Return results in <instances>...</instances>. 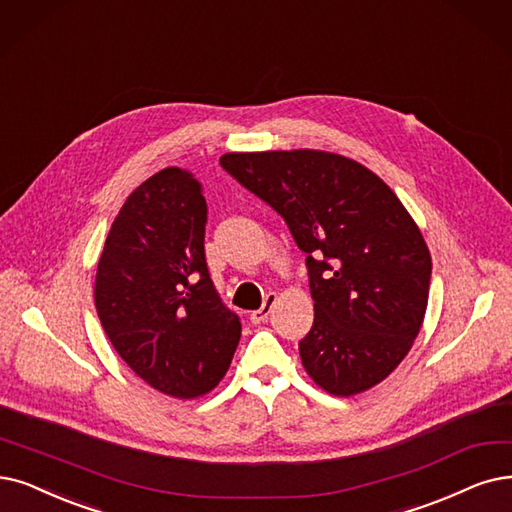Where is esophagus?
<instances>
[{
    "instance_id": "obj_1",
    "label": "esophagus",
    "mask_w": 512,
    "mask_h": 512,
    "mask_svg": "<svg viewBox=\"0 0 512 512\" xmlns=\"http://www.w3.org/2000/svg\"><path fill=\"white\" fill-rule=\"evenodd\" d=\"M275 302H277V294H275V292H269L267 296H264V302H262L260 309H258V311H252V315H250L252 323H264V321H267L269 315H271V311H273Z\"/></svg>"
}]
</instances>
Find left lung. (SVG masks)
Instances as JSON below:
<instances>
[{
  "label": "left lung",
  "instance_id": "obj_1",
  "mask_svg": "<svg viewBox=\"0 0 512 512\" xmlns=\"http://www.w3.org/2000/svg\"><path fill=\"white\" fill-rule=\"evenodd\" d=\"M220 166L281 214L306 254L315 321L300 342L306 374L351 397L410 353L431 285V252L384 180L327 151L227 153Z\"/></svg>",
  "mask_w": 512,
  "mask_h": 512
}]
</instances>
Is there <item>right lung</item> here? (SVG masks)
<instances>
[{"label": "right lung", "instance_id": "obj_1", "mask_svg": "<svg viewBox=\"0 0 512 512\" xmlns=\"http://www.w3.org/2000/svg\"><path fill=\"white\" fill-rule=\"evenodd\" d=\"M208 206L191 172L166 168L121 206L98 260V319L130 370L176 399L210 393L241 338L208 273Z\"/></svg>", "mask_w": 512, "mask_h": 512}]
</instances>
